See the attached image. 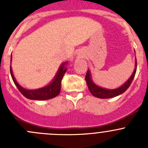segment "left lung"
<instances>
[{
	"mask_svg": "<svg viewBox=\"0 0 148 148\" xmlns=\"http://www.w3.org/2000/svg\"><path fill=\"white\" fill-rule=\"evenodd\" d=\"M137 70V60L135 62V68L134 70L133 73L131 75V77H130L129 79L122 86L117 88L115 89H103V88L99 87V86H97L95 84L93 83V82L91 79L90 77V73L89 71H87L86 72V76H85V80H86V84H87L88 88H89V92L92 93V95L93 96L96 97L101 98V99H108V98H112L116 96H118V95H121L123 92H125L127 89L129 88V86H130L131 83H132V80H133L134 77L135 75V73H136Z\"/></svg>",
	"mask_w": 148,
	"mask_h": 148,
	"instance_id": "left-lung-1",
	"label": "left lung"
}]
</instances>
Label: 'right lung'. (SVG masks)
I'll list each match as a JSON object with an SVG mask.
<instances>
[{
    "label": "right lung",
    "mask_w": 148,
    "mask_h": 148,
    "mask_svg": "<svg viewBox=\"0 0 148 148\" xmlns=\"http://www.w3.org/2000/svg\"><path fill=\"white\" fill-rule=\"evenodd\" d=\"M66 64V62L62 64L59 71H58L56 77L50 84L45 86V87L35 89V90H28V89H26L22 87V86H21L18 84L17 82L16 81L14 77H13L11 66H10V75H11L12 79H13V82L16 85L19 92L25 97L28 98L29 99H33V100H46V99H50L55 97L60 93L62 80L67 70V69L64 66Z\"/></svg>",
    "instance_id": "right-lung-1"
}]
</instances>
